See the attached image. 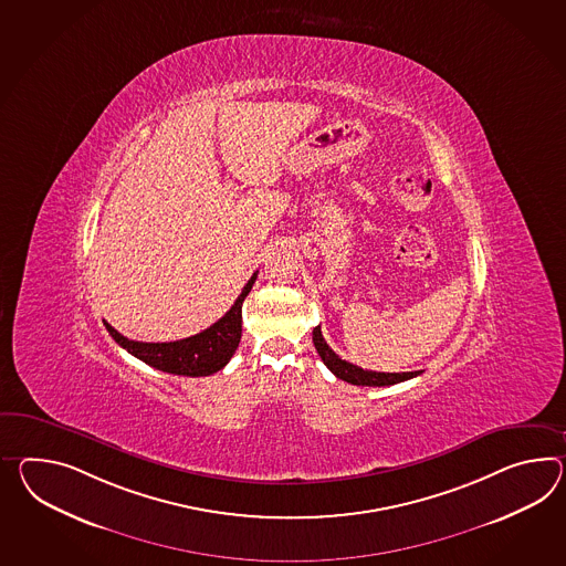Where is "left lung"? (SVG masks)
<instances>
[{
    "mask_svg": "<svg viewBox=\"0 0 566 566\" xmlns=\"http://www.w3.org/2000/svg\"><path fill=\"white\" fill-rule=\"evenodd\" d=\"M313 344H315V349H317L318 356L323 359V364H325L337 378H342V380L349 382V385L390 386L402 382V380H409V378H415V376L421 374V370H417V373H373V370H364V368H359V366H354V364L345 361V359L339 358V356L333 352L332 347L327 345V342L323 339L321 327L313 329Z\"/></svg>",
    "mask_w": 566,
    "mask_h": 566,
    "instance_id": "1",
    "label": "left lung"
}]
</instances>
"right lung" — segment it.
Returning a JSON list of instances; mask_svg holds the SVG:
<instances>
[{
    "instance_id": "add662e5",
    "label": "right lung",
    "mask_w": 566,
    "mask_h": 566,
    "mask_svg": "<svg viewBox=\"0 0 566 566\" xmlns=\"http://www.w3.org/2000/svg\"><path fill=\"white\" fill-rule=\"evenodd\" d=\"M255 277L258 272L249 277L245 289L241 290V294L237 296L233 306L224 313V317L219 318L205 332L196 333L192 337H186L180 342H166V344L133 342L116 332L106 321L104 325L116 344L161 373L178 374V376H210L224 368L229 359L233 358L234 349L239 347L241 306Z\"/></svg>"
}]
</instances>
